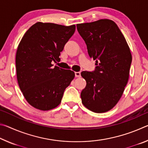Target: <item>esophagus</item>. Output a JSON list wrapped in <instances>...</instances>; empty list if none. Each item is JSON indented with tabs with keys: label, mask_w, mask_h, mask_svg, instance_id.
<instances>
[{
	"label": "esophagus",
	"mask_w": 148,
	"mask_h": 148,
	"mask_svg": "<svg viewBox=\"0 0 148 148\" xmlns=\"http://www.w3.org/2000/svg\"><path fill=\"white\" fill-rule=\"evenodd\" d=\"M75 76L76 77H79L81 76V74L79 72H75Z\"/></svg>",
	"instance_id": "34e87169"
}]
</instances>
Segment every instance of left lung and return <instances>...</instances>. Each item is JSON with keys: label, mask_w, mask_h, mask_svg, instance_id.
I'll use <instances>...</instances> for the list:
<instances>
[{"label": "left lung", "mask_w": 148, "mask_h": 148, "mask_svg": "<svg viewBox=\"0 0 148 148\" xmlns=\"http://www.w3.org/2000/svg\"><path fill=\"white\" fill-rule=\"evenodd\" d=\"M91 58L96 60L93 72L83 71L86 86L81 92L82 104L95 113L116 106L128 82L132 55L116 23L108 19L77 24Z\"/></svg>", "instance_id": "obj_1"}]
</instances>
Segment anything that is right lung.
<instances>
[{"mask_svg": "<svg viewBox=\"0 0 148 148\" xmlns=\"http://www.w3.org/2000/svg\"><path fill=\"white\" fill-rule=\"evenodd\" d=\"M75 30V25L37 22L20 41L16 56L17 82L25 99L35 108L47 111L59 106L74 78L73 71L53 68L52 62L60 59Z\"/></svg>", "mask_w": 148, "mask_h": 148, "instance_id": "right-lung-1", "label": "right lung"}]
</instances>
